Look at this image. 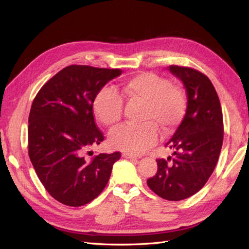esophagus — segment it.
Listing matches in <instances>:
<instances>
[{
	"mask_svg": "<svg viewBox=\"0 0 249 249\" xmlns=\"http://www.w3.org/2000/svg\"><path fill=\"white\" fill-rule=\"evenodd\" d=\"M123 157L124 158H127V160H139V157H137L135 155H131V154H127V153H123Z\"/></svg>",
	"mask_w": 249,
	"mask_h": 249,
	"instance_id": "obj_1",
	"label": "esophagus"
}]
</instances>
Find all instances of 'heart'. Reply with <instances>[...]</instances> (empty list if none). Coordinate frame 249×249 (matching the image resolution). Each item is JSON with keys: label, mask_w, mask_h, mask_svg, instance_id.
Listing matches in <instances>:
<instances>
[{"label": "heart", "mask_w": 249, "mask_h": 249, "mask_svg": "<svg viewBox=\"0 0 249 249\" xmlns=\"http://www.w3.org/2000/svg\"><path fill=\"white\" fill-rule=\"evenodd\" d=\"M120 95L104 89L95 96L93 113L106 127L112 128L123 116L124 103H141L138 125H123L110 134V144L127 154H141L157 141L158 131L169 136L183 120L187 97L182 89L154 72H140L121 84Z\"/></svg>", "instance_id": "heart-1"}]
</instances>
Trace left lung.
Instances as JSON below:
<instances>
[{"label": "left lung", "instance_id": "8db88e82", "mask_svg": "<svg viewBox=\"0 0 249 249\" xmlns=\"http://www.w3.org/2000/svg\"><path fill=\"white\" fill-rule=\"evenodd\" d=\"M187 92L186 114L169 145L173 157L157 158V172L147 186L160 197L179 201L198 193L215 169L224 140L223 112L210 79L192 67L171 65Z\"/></svg>", "mask_w": 249, "mask_h": 249}]
</instances>
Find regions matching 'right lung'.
Returning a JSON list of instances; mask_svg holds the SVG:
<instances>
[{
	"label": "right lung",
	"instance_id": "add662e5",
	"mask_svg": "<svg viewBox=\"0 0 249 249\" xmlns=\"http://www.w3.org/2000/svg\"><path fill=\"white\" fill-rule=\"evenodd\" d=\"M119 68L70 65L47 81L29 115V156L47 192L59 202L81 206L103 192L121 153L94 155L105 139L93 114V102Z\"/></svg>",
	"mask_w": 249,
	"mask_h": 249
}]
</instances>
